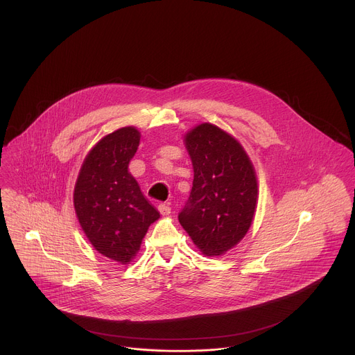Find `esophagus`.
Listing matches in <instances>:
<instances>
[{"instance_id": "34e87169", "label": "esophagus", "mask_w": 355, "mask_h": 355, "mask_svg": "<svg viewBox=\"0 0 355 355\" xmlns=\"http://www.w3.org/2000/svg\"><path fill=\"white\" fill-rule=\"evenodd\" d=\"M158 211L162 216H168L171 213V206L168 203H161V205H158Z\"/></svg>"}]
</instances>
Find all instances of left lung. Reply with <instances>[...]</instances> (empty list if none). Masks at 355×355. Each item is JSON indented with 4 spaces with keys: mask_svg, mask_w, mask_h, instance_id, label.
Returning <instances> with one entry per match:
<instances>
[{
    "mask_svg": "<svg viewBox=\"0 0 355 355\" xmlns=\"http://www.w3.org/2000/svg\"><path fill=\"white\" fill-rule=\"evenodd\" d=\"M184 142L194 182L179 223L202 254L221 255L253 223L258 196L253 164L235 138L209 123L187 132Z\"/></svg>",
    "mask_w": 355,
    "mask_h": 355,
    "instance_id": "8db88e82",
    "label": "left lung"
}]
</instances>
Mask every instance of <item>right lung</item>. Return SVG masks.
<instances>
[{
	"label": "right lung",
	"instance_id": "right-lung-1",
	"mask_svg": "<svg viewBox=\"0 0 355 355\" xmlns=\"http://www.w3.org/2000/svg\"><path fill=\"white\" fill-rule=\"evenodd\" d=\"M139 141L134 127L103 137L86 155L73 191L75 211L87 239L98 253L120 263L137 255L159 217L128 172Z\"/></svg>",
	"mask_w": 355,
	"mask_h": 355
}]
</instances>
